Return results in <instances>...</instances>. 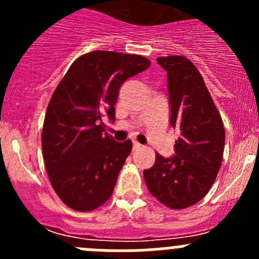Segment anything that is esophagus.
<instances>
[{"label": "esophagus", "instance_id": "obj_1", "mask_svg": "<svg viewBox=\"0 0 259 259\" xmlns=\"http://www.w3.org/2000/svg\"><path fill=\"white\" fill-rule=\"evenodd\" d=\"M142 144H139V143H137V142H134V144H133V149H134V150H138V149H140L142 148Z\"/></svg>", "mask_w": 259, "mask_h": 259}]
</instances>
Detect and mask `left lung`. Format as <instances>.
<instances>
[{
  "label": "left lung",
  "mask_w": 259,
  "mask_h": 259,
  "mask_svg": "<svg viewBox=\"0 0 259 259\" xmlns=\"http://www.w3.org/2000/svg\"><path fill=\"white\" fill-rule=\"evenodd\" d=\"M168 77L170 125L180 132L176 155L156 153L155 163L144 170L149 192L171 209H184L209 192L222 165L223 121L202 75L184 56L158 57Z\"/></svg>",
  "instance_id": "obj_1"
}]
</instances>
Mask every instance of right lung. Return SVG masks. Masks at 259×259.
<instances>
[{
    "instance_id": "right-lung-1",
    "label": "right lung",
    "mask_w": 259,
    "mask_h": 259,
    "mask_svg": "<svg viewBox=\"0 0 259 259\" xmlns=\"http://www.w3.org/2000/svg\"><path fill=\"white\" fill-rule=\"evenodd\" d=\"M150 61L139 55L93 51L75 60L54 91L42 127V155L50 183L74 210L103 205L133 148L105 133L103 117L115 121L119 89Z\"/></svg>"
}]
</instances>
